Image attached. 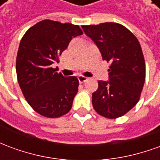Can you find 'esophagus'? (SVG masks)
Wrapping results in <instances>:
<instances>
[{
	"label": "esophagus",
	"mask_w": 160,
	"mask_h": 160,
	"mask_svg": "<svg viewBox=\"0 0 160 160\" xmlns=\"http://www.w3.org/2000/svg\"><path fill=\"white\" fill-rule=\"evenodd\" d=\"M78 80L80 81V83H85L86 81H87L88 79H87V77L85 76H82V75H80V76L78 77Z\"/></svg>",
	"instance_id": "esophagus-1"
}]
</instances>
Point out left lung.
<instances>
[{
    "label": "left lung",
    "mask_w": 160,
    "mask_h": 160,
    "mask_svg": "<svg viewBox=\"0 0 160 160\" xmlns=\"http://www.w3.org/2000/svg\"><path fill=\"white\" fill-rule=\"evenodd\" d=\"M110 63L109 81L98 80L92 102L98 114L109 119L122 117L141 98L146 78V64L141 44L129 30L114 22L82 26Z\"/></svg>",
    "instance_id": "1"
}]
</instances>
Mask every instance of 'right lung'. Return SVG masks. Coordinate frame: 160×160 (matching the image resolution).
Returning <instances> with one entry per match:
<instances>
[{"label": "right lung", "instance_id": "right-lung-1", "mask_svg": "<svg viewBox=\"0 0 160 160\" xmlns=\"http://www.w3.org/2000/svg\"><path fill=\"white\" fill-rule=\"evenodd\" d=\"M82 34L77 25L43 19L21 38L16 58L17 79L27 103L42 117L60 118L72 108L79 80L57 73L52 64L59 62L72 38Z\"/></svg>", "mask_w": 160, "mask_h": 160}]
</instances>
